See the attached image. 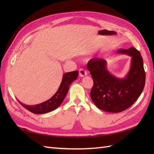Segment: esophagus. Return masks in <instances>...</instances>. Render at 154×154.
Here are the masks:
<instances>
[{
	"label": "esophagus",
	"mask_w": 154,
	"mask_h": 154,
	"mask_svg": "<svg viewBox=\"0 0 154 154\" xmlns=\"http://www.w3.org/2000/svg\"><path fill=\"white\" fill-rule=\"evenodd\" d=\"M87 72L83 69H80L79 70V75H80V77L85 76L87 75Z\"/></svg>",
	"instance_id": "obj_1"
}]
</instances>
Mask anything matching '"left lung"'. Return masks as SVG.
Wrapping results in <instances>:
<instances>
[{
  "label": "left lung",
  "instance_id": "1",
  "mask_svg": "<svg viewBox=\"0 0 154 154\" xmlns=\"http://www.w3.org/2000/svg\"><path fill=\"white\" fill-rule=\"evenodd\" d=\"M117 53L131 57L130 69L123 78L112 74L104 59L92 58L87 66L94 82L91 91L92 101L98 109L112 113L127 109L136 102L143 91L146 79L139 51L132 47L118 49Z\"/></svg>",
  "mask_w": 154,
  "mask_h": 154
}]
</instances>
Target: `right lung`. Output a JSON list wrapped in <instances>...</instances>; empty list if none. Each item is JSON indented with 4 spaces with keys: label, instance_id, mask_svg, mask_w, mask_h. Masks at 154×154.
Listing matches in <instances>:
<instances>
[{
    "label": "right lung",
    "instance_id": "obj_1",
    "mask_svg": "<svg viewBox=\"0 0 154 154\" xmlns=\"http://www.w3.org/2000/svg\"><path fill=\"white\" fill-rule=\"evenodd\" d=\"M78 76V72L77 71L65 73L63 75L61 84H60L57 92L50 99L43 102V103L35 105H27L18 100H17L24 108L34 114H45L53 111L57 109L61 105L65 97L67 94L69 86L71 85L73 81L76 80Z\"/></svg>",
    "mask_w": 154,
    "mask_h": 154
}]
</instances>
